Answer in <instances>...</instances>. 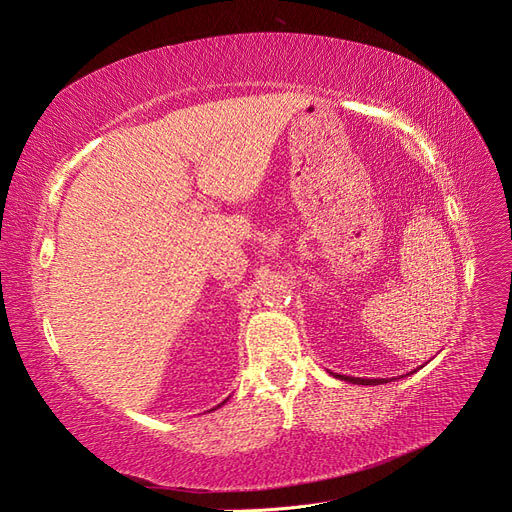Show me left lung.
<instances>
[{
    "label": "left lung",
    "mask_w": 512,
    "mask_h": 512,
    "mask_svg": "<svg viewBox=\"0 0 512 512\" xmlns=\"http://www.w3.org/2000/svg\"><path fill=\"white\" fill-rule=\"evenodd\" d=\"M414 373V371H412ZM334 377H339V379H343V382H349V384H358V386H379V384H388V382H392V379H388V377H375V379H369V377H349V375H339V373H332Z\"/></svg>",
    "instance_id": "obj_1"
}]
</instances>
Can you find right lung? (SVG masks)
Here are the masks:
<instances>
[{
    "mask_svg": "<svg viewBox=\"0 0 512 512\" xmlns=\"http://www.w3.org/2000/svg\"><path fill=\"white\" fill-rule=\"evenodd\" d=\"M221 405H225V401H223V403H221ZM221 405H218V407H221Z\"/></svg>",
    "mask_w": 512,
    "mask_h": 512,
    "instance_id": "obj_1",
    "label": "right lung"
}]
</instances>
